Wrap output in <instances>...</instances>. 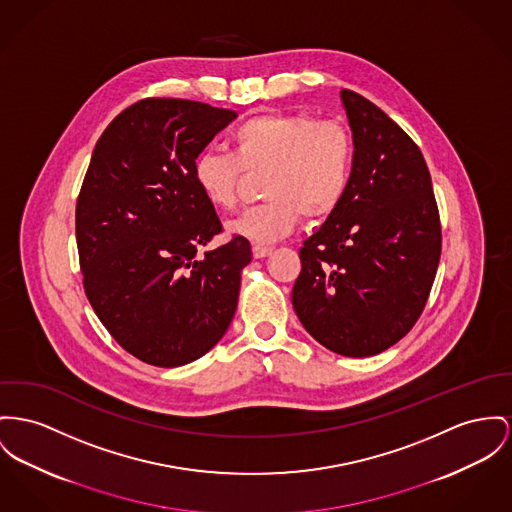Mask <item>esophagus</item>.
Listing matches in <instances>:
<instances>
[{
    "label": "esophagus",
    "mask_w": 512,
    "mask_h": 512,
    "mask_svg": "<svg viewBox=\"0 0 512 512\" xmlns=\"http://www.w3.org/2000/svg\"><path fill=\"white\" fill-rule=\"evenodd\" d=\"M272 254V248L270 246H262V244H254L252 246V256L254 258H266V256H270Z\"/></svg>",
    "instance_id": "1"
}]
</instances>
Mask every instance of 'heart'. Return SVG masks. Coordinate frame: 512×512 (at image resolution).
Here are the masks:
<instances>
[{
	"instance_id": "obj_1",
	"label": "heart",
	"mask_w": 512,
	"mask_h": 512,
	"mask_svg": "<svg viewBox=\"0 0 512 512\" xmlns=\"http://www.w3.org/2000/svg\"><path fill=\"white\" fill-rule=\"evenodd\" d=\"M244 171H266L262 204L227 223L240 239L266 244L287 237L303 213L324 219L340 207L353 171V139L334 120L308 114H260L233 132V151L204 149L192 165L205 202L229 211Z\"/></svg>"
}]
</instances>
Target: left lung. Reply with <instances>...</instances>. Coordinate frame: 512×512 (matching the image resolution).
Segmentation results:
<instances>
[{"mask_svg": "<svg viewBox=\"0 0 512 512\" xmlns=\"http://www.w3.org/2000/svg\"><path fill=\"white\" fill-rule=\"evenodd\" d=\"M353 171L340 207L303 242L293 308L308 334L345 357L402 340L427 303L441 221L419 147L376 104L343 89Z\"/></svg>", "mask_w": 512, "mask_h": 512, "instance_id": "left-lung-1", "label": "left lung"}]
</instances>
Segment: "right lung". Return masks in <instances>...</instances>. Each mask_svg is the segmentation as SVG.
<instances>
[{"mask_svg":"<svg viewBox=\"0 0 512 512\" xmlns=\"http://www.w3.org/2000/svg\"><path fill=\"white\" fill-rule=\"evenodd\" d=\"M235 118L196 101L145 99L95 145L75 207L83 287L110 336L149 365L200 359L235 316L250 242L235 237L196 256L221 221L192 174Z\"/></svg>","mask_w":512,"mask_h":512,"instance_id":"add662e5","label":"right lung"}]
</instances>
